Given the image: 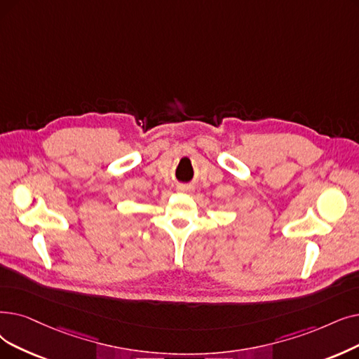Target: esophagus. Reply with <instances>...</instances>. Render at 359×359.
Returning a JSON list of instances; mask_svg holds the SVG:
<instances>
[{"mask_svg": "<svg viewBox=\"0 0 359 359\" xmlns=\"http://www.w3.org/2000/svg\"><path fill=\"white\" fill-rule=\"evenodd\" d=\"M177 191L183 192V194H188V192H192L194 188H192V186H189V184H180L179 188H177Z\"/></svg>", "mask_w": 359, "mask_h": 359, "instance_id": "esophagus-1", "label": "esophagus"}]
</instances>
